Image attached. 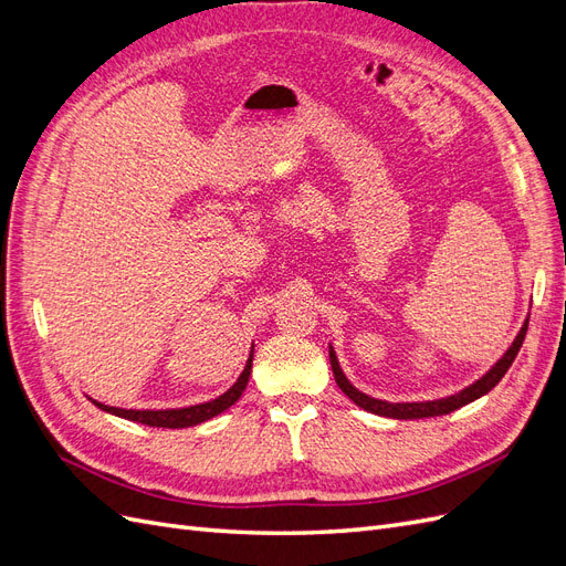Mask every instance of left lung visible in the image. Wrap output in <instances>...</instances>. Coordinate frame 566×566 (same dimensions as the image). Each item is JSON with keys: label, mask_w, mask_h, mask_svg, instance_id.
I'll use <instances>...</instances> for the list:
<instances>
[{"label": "left lung", "mask_w": 566, "mask_h": 566, "mask_svg": "<svg viewBox=\"0 0 566 566\" xmlns=\"http://www.w3.org/2000/svg\"><path fill=\"white\" fill-rule=\"evenodd\" d=\"M526 328H528V318L524 321V325L520 328L517 337L512 339V345L507 347V352L495 361L482 378L474 380L472 385H468L465 389H460L455 394H451V397H443V399H432V401H399V403H391V401H385V399H375V397H368V394H364L361 389H356L349 378L345 375V370H342L339 361H337V354L331 345V366H333V375H335V382L337 387L347 394V397L358 406L368 410V413H375V416H382V418H394V420H418V418H434V416H447V413H453L455 408H462L468 406L476 399H482L484 394H489L495 385H499L503 380V375L507 373V368L512 366V361H515V356L520 354V347L524 342V335H526Z\"/></svg>", "instance_id": "obj_1"}]
</instances>
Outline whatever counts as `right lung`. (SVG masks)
Masks as SVG:
<instances>
[{"mask_svg": "<svg viewBox=\"0 0 566 566\" xmlns=\"http://www.w3.org/2000/svg\"><path fill=\"white\" fill-rule=\"evenodd\" d=\"M252 356H254V345L250 347V356L245 361V368L243 373L238 375V380L224 391L219 394L217 399H210V401H202V403H196V406H184V408H117V406H106L101 403L96 399L90 397V401L94 406H98L101 410H106V413L111 416H117V418H125V420H132V422H142V424H148V427H165V430H184V427H196L205 420H212L214 416L224 413L227 408H231L238 399L243 397V391L248 387V380H250V373H252Z\"/></svg>", "mask_w": 566, "mask_h": 566, "instance_id": "obj_1", "label": "right lung"}]
</instances>
